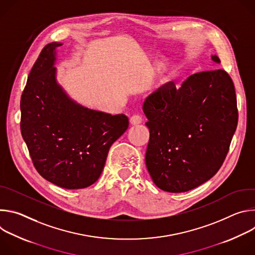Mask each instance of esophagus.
Segmentation results:
<instances>
[{"mask_svg":"<svg viewBox=\"0 0 255 255\" xmlns=\"http://www.w3.org/2000/svg\"><path fill=\"white\" fill-rule=\"evenodd\" d=\"M142 122V117L140 115H133L130 118V124L131 125H137Z\"/></svg>","mask_w":255,"mask_h":255,"instance_id":"34e87169","label":"esophagus"}]
</instances>
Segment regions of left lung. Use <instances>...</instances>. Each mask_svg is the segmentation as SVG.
<instances>
[{
  "instance_id": "8db88e82",
  "label": "left lung",
  "mask_w": 255,
  "mask_h": 255,
  "mask_svg": "<svg viewBox=\"0 0 255 255\" xmlns=\"http://www.w3.org/2000/svg\"><path fill=\"white\" fill-rule=\"evenodd\" d=\"M143 111L150 133L145 163L160 190L188 192L220 169L238 123L235 88L225 70L197 72L178 89L169 82L146 98Z\"/></svg>"
}]
</instances>
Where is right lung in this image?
Returning a JSON list of instances; mask_svg holds the SVG:
<instances>
[{
  "mask_svg": "<svg viewBox=\"0 0 255 255\" xmlns=\"http://www.w3.org/2000/svg\"><path fill=\"white\" fill-rule=\"evenodd\" d=\"M47 44L35 61L21 96V134L38 173L64 189L87 188L100 177L111 145L127 130L128 117L85 108L55 79V49Z\"/></svg>",
  "mask_w": 255,
  "mask_h": 255,
  "instance_id": "obj_1",
  "label": "right lung"
}]
</instances>
